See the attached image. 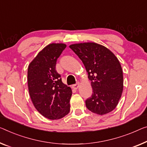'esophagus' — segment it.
Listing matches in <instances>:
<instances>
[{"instance_id":"34e87169","label":"esophagus","mask_w":147,"mask_h":147,"mask_svg":"<svg viewBox=\"0 0 147 147\" xmlns=\"http://www.w3.org/2000/svg\"><path fill=\"white\" fill-rule=\"evenodd\" d=\"M79 86H80V83L79 82H77V83H76V84H73V88L74 89L76 90L77 88H79Z\"/></svg>"}]
</instances>
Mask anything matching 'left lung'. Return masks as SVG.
<instances>
[{"label":"left lung","mask_w":147,"mask_h":147,"mask_svg":"<svg viewBox=\"0 0 147 147\" xmlns=\"http://www.w3.org/2000/svg\"><path fill=\"white\" fill-rule=\"evenodd\" d=\"M82 61L91 81L93 94L85 101L86 108L98 115L106 114L117 106L123 88V71L112 52L96 43L69 46Z\"/></svg>","instance_id":"left-lung-1"}]
</instances>
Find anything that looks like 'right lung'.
Segmentation results:
<instances>
[{
    "mask_svg": "<svg viewBox=\"0 0 147 147\" xmlns=\"http://www.w3.org/2000/svg\"><path fill=\"white\" fill-rule=\"evenodd\" d=\"M66 47L63 43L47 45L28 67V90L33 104L49 119H61L70 111L71 88L63 84L55 69L57 60Z\"/></svg>",
    "mask_w": 147,
    "mask_h": 147,
    "instance_id": "obj_1",
    "label": "right lung"
}]
</instances>
